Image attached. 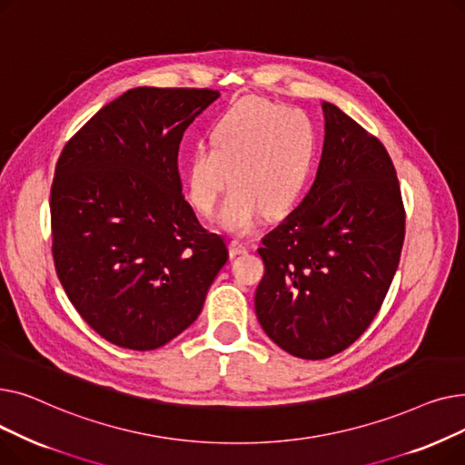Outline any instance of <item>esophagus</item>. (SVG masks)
Listing matches in <instances>:
<instances>
[{"mask_svg": "<svg viewBox=\"0 0 465 465\" xmlns=\"http://www.w3.org/2000/svg\"><path fill=\"white\" fill-rule=\"evenodd\" d=\"M228 251H230V256H239V254H245L249 252V247L245 245V242L239 241V239H232L230 245H228Z\"/></svg>", "mask_w": 465, "mask_h": 465, "instance_id": "34e87169", "label": "esophagus"}]
</instances>
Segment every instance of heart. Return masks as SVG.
I'll return each mask as SVG.
<instances>
[{
  "instance_id": "obj_1",
  "label": "heart",
  "mask_w": 465,
  "mask_h": 465,
  "mask_svg": "<svg viewBox=\"0 0 465 465\" xmlns=\"http://www.w3.org/2000/svg\"><path fill=\"white\" fill-rule=\"evenodd\" d=\"M316 146L311 118L288 105L247 97L211 130V149L193 146L184 165L190 205L209 216L232 181L220 224L249 233L263 214H281L300 198Z\"/></svg>"
}]
</instances>
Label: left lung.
<instances>
[{"label":"left lung","mask_w":465,"mask_h":465,"mask_svg":"<svg viewBox=\"0 0 465 465\" xmlns=\"http://www.w3.org/2000/svg\"><path fill=\"white\" fill-rule=\"evenodd\" d=\"M326 135L303 202L262 239L258 322L292 356L324 360L370 328L396 275L405 209L384 144L324 102Z\"/></svg>","instance_id":"left-lung-1"}]
</instances>
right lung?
Listing matches in <instances>:
<instances>
[{
	"label": "right lung",
	"mask_w": 465,
	"mask_h": 465,
	"mask_svg": "<svg viewBox=\"0 0 465 465\" xmlns=\"http://www.w3.org/2000/svg\"><path fill=\"white\" fill-rule=\"evenodd\" d=\"M220 94L128 90L97 111L58 158L53 258L84 322L109 343L154 351L198 319L228 262L183 195L179 144Z\"/></svg>",
	"instance_id": "right-lung-1"
}]
</instances>
